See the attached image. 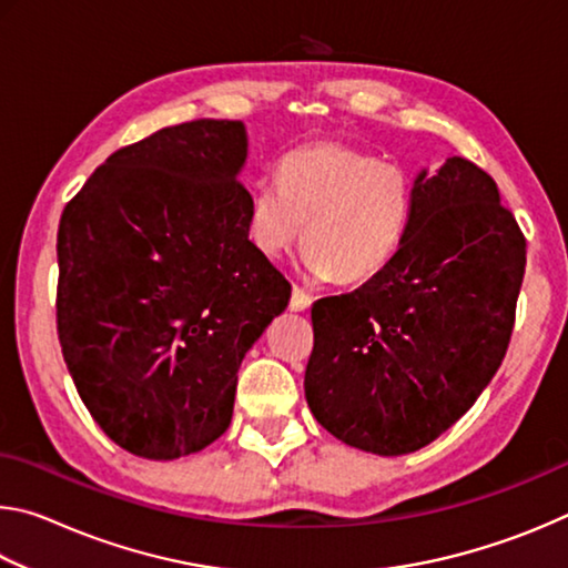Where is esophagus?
<instances>
[{
  "label": "esophagus",
  "instance_id": "1",
  "mask_svg": "<svg viewBox=\"0 0 568 568\" xmlns=\"http://www.w3.org/2000/svg\"><path fill=\"white\" fill-rule=\"evenodd\" d=\"M313 305V295L305 293L303 287H293V297H291V307L293 311H307Z\"/></svg>",
  "mask_w": 568,
  "mask_h": 568
}]
</instances>
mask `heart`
Returning a JSON list of instances; mask_svg holds the SVG:
<instances>
[{"mask_svg":"<svg viewBox=\"0 0 568 568\" xmlns=\"http://www.w3.org/2000/svg\"><path fill=\"white\" fill-rule=\"evenodd\" d=\"M413 217V180L398 162L345 142H315L287 155L277 185L250 197L247 233L267 257L305 235V267L315 277L363 285L396 257Z\"/></svg>","mask_w":568,"mask_h":568,"instance_id":"1","label":"heart"}]
</instances>
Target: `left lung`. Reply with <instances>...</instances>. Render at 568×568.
I'll list each match as a JSON object with an SVG mask.
<instances>
[{
  "label": "left lung",
  "instance_id": "1",
  "mask_svg": "<svg viewBox=\"0 0 568 568\" xmlns=\"http://www.w3.org/2000/svg\"><path fill=\"white\" fill-rule=\"evenodd\" d=\"M524 271L526 237L494 178L464 158L423 170L386 271L313 303L305 398L315 420L378 456L436 440L501 365Z\"/></svg>",
  "mask_w": 568,
  "mask_h": 568
}]
</instances>
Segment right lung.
Here are the masks:
<instances>
[{
    "label": "right lung",
    "mask_w": 568,
    "mask_h": 568,
    "mask_svg": "<svg viewBox=\"0 0 568 568\" xmlns=\"http://www.w3.org/2000/svg\"><path fill=\"white\" fill-rule=\"evenodd\" d=\"M245 124L192 120L120 148L67 203L57 333L98 426L152 460L230 426L237 368L291 301L247 237Z\"/></svg>",
    "instance_id": "1"
}]
</instances>
